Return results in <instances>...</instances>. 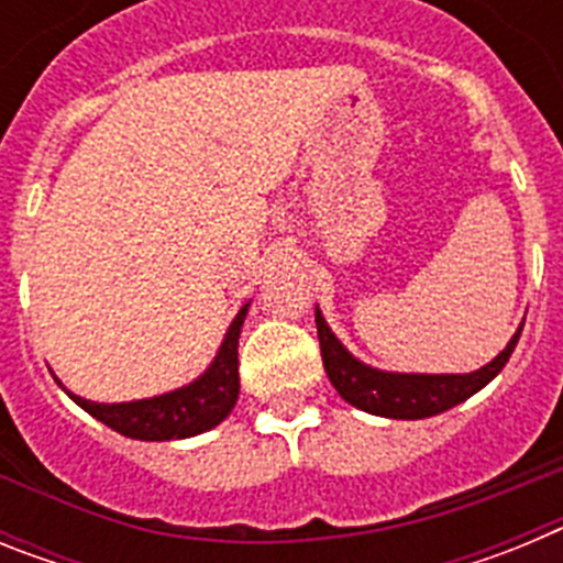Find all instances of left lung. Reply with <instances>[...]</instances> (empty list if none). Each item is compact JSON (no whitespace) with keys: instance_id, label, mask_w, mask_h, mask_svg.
Instances as JSON below:
<instances>
[{"instance_id":"1","label":"left lung","mask_w":563,"mask_h":563,"mask_svg":"<svg viewBox=\"0 0 563 563\" xmlns=\"http://www.w3.org/2000/svg\"><path fill=\"white\" fill-rule=\"evenodd\" d=\"M316 327L318 341H321V357L330 383L335 386L343 400L375 417H389V420H422L442 411L454 409L462 400L474 397L476 391L485 389L494 380L505 363L514 355L519 343L521 327L507 341L505 350L490 363L479 366L476 372L465 375H426V372H386L363 363L361 357L352 355L330 324L324 321L321 310L316 307Z\"/></svg>"}]
</instances>
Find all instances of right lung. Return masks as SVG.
Returning <instances> with one entry per match:
<instances>
[{
  "label": "right lung",
  "instance_id": "1",
  "mask_svg": "<svg viewBox=\"0 0 563 563\" xmlns=\"http://www.w3.org/2000/svg\"><path fill=\"white\" fill-rule=\"evenodd\" d=\"M247 310H251V301L242 305V310L236 312L225 338H222L220 350H217L213 361L208 363V369L200 377H194L191 383L180 386V389L143 397V400L96 402L81 395H73L58 377L56 380L87 415H92L96 420H101L103 426H109V429L123 437L146 442L197 437L202 431H211L213 426H220L231 415L233 406H236L239 335H242Z\"/></svg>",
  "mask_w": 563,
  "mask_h": 563
}]
</instances>
